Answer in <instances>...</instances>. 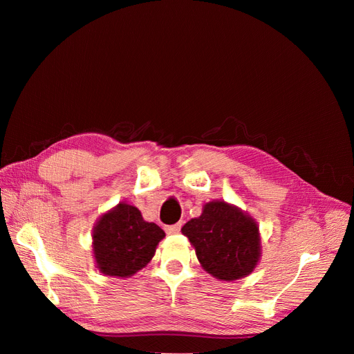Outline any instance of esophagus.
Instances as JSON below:
<instances>
[{
  "label": "esophagus",
  "instance_id": "esophagus-1",
  "mask_svg": "<svg viewBox=\"0 0 354 354\" xmlns=\"http://www.w3.org/2000/svg\"><path fill=\"white\" fill-rule=\"evenodd\" d=\"M180 229H181V223H177V224H173V226H167L165 232L168 234H177L180 232Z\"/></svg>",
  "mask_w": 354,
  "mask_h": 354
}]
</instances>
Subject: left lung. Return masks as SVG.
Listing matches in <instances>:
<instances>
[{"label": "left lung", "mask_w": 354, "mask_h": 354, "mask_svg": "<svg viewBox=\"0 0 354 354\" xmlns=\"http://www.w3.org/2000/svg\"><path fill=\"white\" fill-rule=\"evenodd\" d=\"M181 233L195 248L202 269L218 281H236L254 272L261 259V238L248 212L226 201H211Z\"/></svg>", "instance_id": "left-lung-1"}]
</instances>
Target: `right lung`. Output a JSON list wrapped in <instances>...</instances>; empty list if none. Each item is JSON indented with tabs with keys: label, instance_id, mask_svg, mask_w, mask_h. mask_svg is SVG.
<instances>
[{
	"label": "right lung",
	"instance_id": "obj_1",
	"mask_svg": "<svg viewBox=\"0 0 354 354\" xmlns=\"http://www.w3.org/2000/svg\"><path fill=\"white\" fill-rule=\"evenodd\" d=\"M91 238L99 272L124 279L151 263L165 232L158 224L146 221L137 207L120 202L95 221Z\"/></svg>",
	"mask_w": 354,
	"mask_h": 354
}]
</instances>
